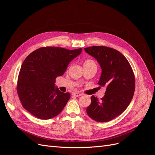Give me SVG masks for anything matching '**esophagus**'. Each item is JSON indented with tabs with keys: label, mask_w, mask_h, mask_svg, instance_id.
Here are the masks:
<instances>
[{
	"label": "esophagus",
	"mask_w": 155,
	"mask_h": 155,
	"mask_svg": "<svg viewBox=\"0 0 155 155\" xmlns=\"http://www.w3.org/2000/svg\"><path fill=\"white\" fill-rule=\"evenodd\" d=\"M72 95H75L76 97H80V96L82 95V94H81L80 93H78V92H73Z\"/></svg>",
	"instance_id": "34e87169"
}]
</instances>
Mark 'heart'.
I'll return each mask as SVG.
<instances>
[{"instance_id":"obj_1","label":"heart","mask_w":155,"mask_h":155,"mask_svg":"<svg viewBox=\"0 0 155 155\" xmlns=\"http://www.w3.org/2000/svg\"><path fill=\"white\" fill-rule=\"evenodd\" d=\"M93 66L97 67V65H96V63H95V61L91 59L86 60L84 63V68H88V67H93Z\"/></svg>"}]
</instances>
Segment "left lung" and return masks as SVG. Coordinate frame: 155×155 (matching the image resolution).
<instances>
[{
	"mask_svg": "<svg viewBox=\"0 0 155 155\" xmlns=\"http://www.w3.org/2000/svg\"><path fill=\"white\" fill-rule=\"evenodd\" d=\"M84 50L100 64L102 73L98 84L106 88L101 101L91 97L87 113L97 122L110 121L120 115L133 99L135 90L133 69L126 57L115 49L94 46Z\"/></svg>",
	"mask_w": 155,
	"mask_h": 155,
	"instance_id": "1",
	"label": "left lung"
}]
</instances>
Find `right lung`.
Segmentation results:
<instances>
[{"label": "right lung", "instance_id": "1", "mask_svg": "<svg viewBox=\"0 0 155 155\" xmlns=\"http://www.w3.org/2000/svg\"><path fill=\"white\" fill-rule=\"evenodd\" d=\"M82 48L70 50L60 47H43L32 51L23 61L17 91L23 107L41 119H51L63 109L70 98L55 87L57 77L66 71Z\"/></svg>", "mask_w": 155, "mask_h": 155}]
</instances>
